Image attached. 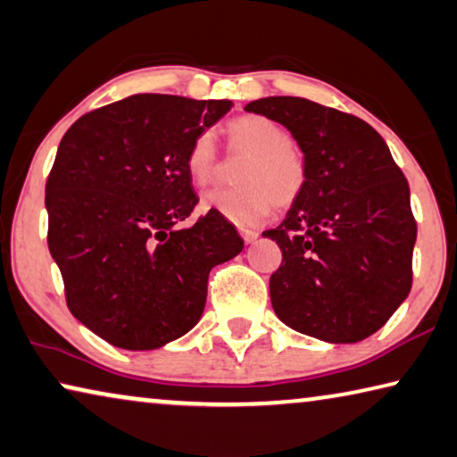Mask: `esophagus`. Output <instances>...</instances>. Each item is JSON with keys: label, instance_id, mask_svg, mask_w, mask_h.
<instances>
[{"label": "esophagus", "instance_id": "1", "mask_svg": "<svg viewBox=\"0 0 457 457\" xmlns=\"http://www.w3.org/2000/svg\"><path fill=\"white\" fill-rule=\"evenodd\" d=\"M240 231V236H242V240L245 242V244H252L258 237V231L256 229H250V228H240L237 229Z\"/></svg>", "mask_w": 457, "mask_h": 457}]
</instances>
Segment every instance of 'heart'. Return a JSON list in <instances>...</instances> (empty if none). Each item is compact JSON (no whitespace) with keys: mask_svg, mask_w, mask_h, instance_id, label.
<instances>
[{"mask_svg":"<svg viewBox=\"0 0 457 457\" xmlns=\"http://www.w3.org/2000/svg\"><path fill=\"white\" fill-rule=\"evenodd\" d=\"M229 150L245 154L236 189H213L201 199L203 212L217 213L237 226H256L270 213L272 205L288 209L301 199L307 187L305 156L293 146L291 134L266 115L245 113L226 124ZM193 185L212 183L220 169L213 136L195 137L185 158Z\"/></svg>","mask_w":457,"mask_h":457,"instance_id":"obj_1","label":"heart"}]
</instances>
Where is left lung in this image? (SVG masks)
<instances>
[{"label": "left lung", "instance_id": "left-lung-1", "mask_svg": "<svg viewBox=\"0 0 457 457\" xmlns=\"http://www.w3.org/2000/svg\"><path fill=\"white\" fill-rule=\"evenodd\" d=\"M245 112L285 126L307 162V187L278 228L274 313L329 344L372 336L407 299L417 223L404 175L376 129L303 97L250 101Z\"/></svg>", "mask_w": 457, "mask_h": 457}]
</instances>
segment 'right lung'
<instances>
[{
  "instance_id": "right-lung-1",
  "label": "right lung",
  "mask_w": 457,
  "mask_h": 457,
  "mask_svg": "<svg viewBox=\"0 0 457 457\" xmlns=\"http://www.w3.org/2000/svg\"><path fill=\"white\" fill-rule=\"evenodd\" d=\"M231 101L142 93L85 113L46 180L48 250L71 313L121 350H156L191 331L212 268L244 248L217 213L177 228L199 197L185 158Z\"/></svg>"
}]
</instances>
